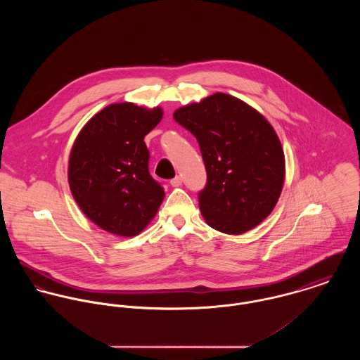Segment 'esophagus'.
<instances>
[{"label":"esophagus","mask_w":360,"mask_h":360,"mask_svg":"<svg viewBox=\"0 0 360 360\" xmlns=\"http://www.w3.org/2000/svg\"><path fill=\"white\" fill-rule=\"evenodd\" d=\"M181 183H183V180H181V177H180V176H176L174 179H172V180H170L172 187H180V186H181Z\"/></svg>","instance_id":"1"}]
</instances>
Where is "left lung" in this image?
<instances>
[{"instance_id":"obj_1","label":"left lung","mask_w":360,"mask_h":360,"mask_svg":"<svg viewBox=\"0 0 360 360\" xmlns=\"http://www.w3.org/2000/svg\"><path fill=\"white\" fill-rule=\"evenodd\" d=\"M173 117L201 148L207 181L200 209L207 226L236 236L255 229L284 186V151L273 126L255 108L224 93L184 105Z\"/></svg>"}]
</instances>
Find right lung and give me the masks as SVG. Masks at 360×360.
<instances>
[{
  "label": "right lung",
  "instance_id": "1",
  "mask_svg": "<svg viewBox=\"0 0 360 360\" xmlns=\"http://www.w3.org/2000/svg\"><path fill=\"white\" fill-rule=\"evenodd\" d=\"M162 116L160 106L110 103L83 126L73 143L68 163L70 193L83 213L110 234H140L165 198L148 172L144 143Z\"/></svg>",
  "mask_w": 360,
  "mask_h": 360
}]
</instances>
